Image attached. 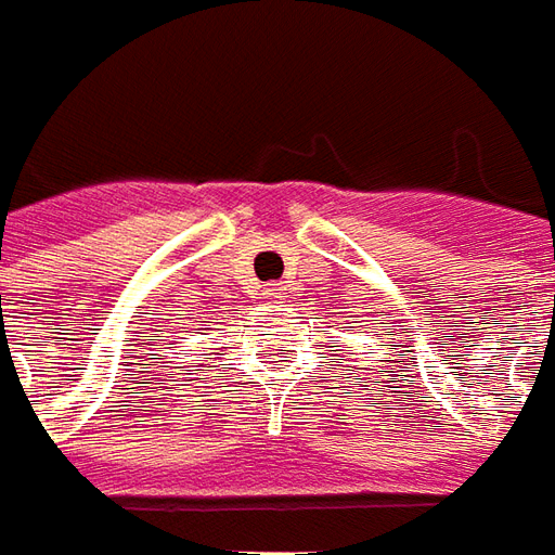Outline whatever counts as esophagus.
<instances>
[{
  "label": "esophagus",
  "instance_id": "1",
  "mask_svg": "<svg viewBox=\"0 0 555 555\" xmlns=\"http://www.w3.org/2000/svg\"><path fill=\"white\" fill-rule=\"evenodd\" d=\"M282 294H285V288H282V285H267L264 288V297L267 300H273V304H279V300H282Z\"/></svg>",
  "mask_w": 555,
  "mask_h": 555
}]
</instances>
